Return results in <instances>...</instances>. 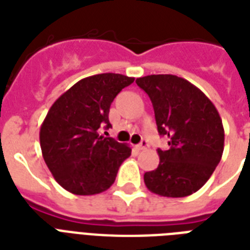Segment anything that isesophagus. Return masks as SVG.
I'll use <instances>...</instances> for the list:
<instances>
[{"instance_id": "obj_1", "label": "esophagus", "mask_w": 250, "mask_h": 250, "mask_svg": "<svg viewBox=\"0 0 250 250\" xmlns=\"http://www.w3.org/2000/svg\"><path fill=\"white\" fill-rule=\"evenodd\" d=\"M148 146H149V144H148V141H146V140H141L140 144L136 145V148L139 149V150H144V149H146Z\"/></svg>"}]
</instances>
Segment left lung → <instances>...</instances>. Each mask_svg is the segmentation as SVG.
<instances>
[{
  "label": "left lung",
  "mask_w": 250,
  "mask_h": 250,
  "mask_svg": "<svg viewBox=\"0 0 250 250\" xmlns=\"http://www.w3.org/2000/svg\"><path fill=\"white\" fill-rule=\"evenodd\" d=\"M152 101L157 128L170 148L158 149L160 165L144 174L145 186L164 197L197 192L218 166L225 148V129L213 102L188 80L175 75L136 79Z\"/></svg>",
  "instance_id": "obj_1"
}]
</instances>
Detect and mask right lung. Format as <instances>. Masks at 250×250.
I'll return each mask as SVG.
<instances>
[{"label": "right lung", "mask_w": 250, "mask_h": 250, "mask_svg": "<svg viewBox=\"0 0 250 250\" xmlns=\"http://www.w3.org/2000/svg\"><path fill=\"white\" fill-rule=\"evenodd\" d=\"M133 78L98 74L79 80L49 109L40 128L42 157L57 183L80 196L101 193L113 186L131 148L98 135L111 127L110 105Z\"/></svg>", "instance_id": "1"}]
</instances>
